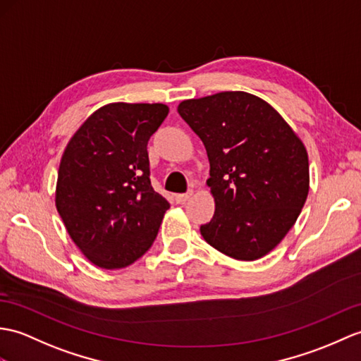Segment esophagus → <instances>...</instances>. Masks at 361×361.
Returning a JSON list of instances; mask_svg holds the SVG:
<instances>
[{"label": "esophagus", "instance_id": "1", "mask_svg": "<svg viewBox=\"0 0 361 361\" xmlns=\"http://www.w3.org/2000/svg\"><path fill=\"white\" fill-rule=\"evenodd\" d=\"M190 195H192V192H189V194H178V195H175V201H177L178 204H184L189 200Z\"/></svg>", "mask_w": 361, "mask_h": 361}]
</instances>
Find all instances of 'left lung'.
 Returning <instances> with one entry per match:
<instances>
[{"label": "left lung", "mask_w": 361, "mask_h": 361, "mask_svg": "<svg viewBox=\"0 0 361 361\" xmlns=\"http://www.w3.org/2000/svg\"><path fill=\"white\" fill-rule=\"evenodd\" d=\"M178 114L206 147L215 201L200 228L220 252L254 262L295 224L309 194L307 150L286 120L247 92L184 99Z\"/></svg>", "instance_id": "1"}]
</instances>
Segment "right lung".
I'll return each instance as SVG.
<instances>
[{"label":"right lung","mask_w":361,"mask_h":361,"mask_svg":"<svg viewBox=\"0 0 361 361\" xmlns=\"http://www.w3.org/2000/svg\"><path fill=\"white\" fill-rule=\"evenodd\" d=\"M161 103H111L73 133L58 169L55 206L92 264L123 269L145 255L171 204L150 186L147 141Z\"/></svg>","instance_id":"obj_1"}]
</instances>
